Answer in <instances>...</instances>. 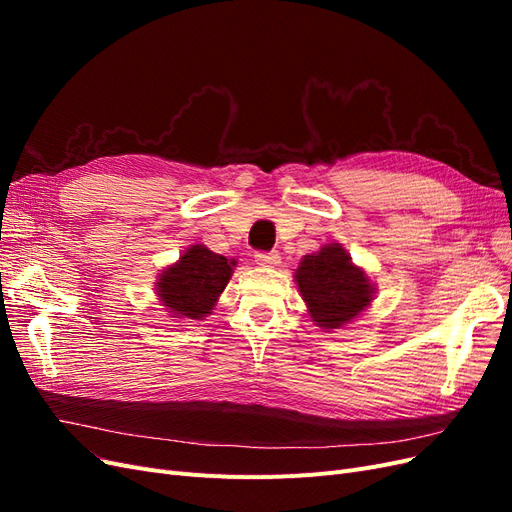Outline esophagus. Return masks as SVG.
I'll use <instances>...</instances> for the list:
<instances>
[{"mask_svg":"<svg viewBox=\"0 0 512 512\" xmlns=\"http://www.w3.org/2000/svg\"><path fill=\"white\" fill-rule=\"evenodd\" d=\"M254 258H256L258 265H262V267H277V265H280V260H282L277 252H256Z\"/></svg>","mask_w":512,"mask_h":512,"instance_id":"34e87169","label":"esophagus"}]
</instances>
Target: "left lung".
Wrapping results in <instances>:
<instances>
[{"mask_svg":"<svg viewBox=\"0 0 512 512\" xmlns=\"http://www.w3.org/2000/svg\"><path fill=\"white\" fill-rule=\"evenodd\" d=\"M294 277L318 327H342L374 297L367 275L352 265L342 245H324L318 254L305 256Z\"/></svg>","mask_w":512,"mask_h":512,"instance_id":"obj_1","label":"left lung"}]
</instances>
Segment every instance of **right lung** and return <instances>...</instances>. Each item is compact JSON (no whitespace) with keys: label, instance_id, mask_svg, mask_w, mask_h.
<instances>
[{"label":"right lung","instance_id":"obj_1","mask_svg":"<svg viewBox=\"0 0 512 512\" xmlns=\"http://www.w3.org/2000/svg\"><path fill=\"white\" fill-rule=\"evenodd\" d=\"M232 267L235 260L215 254L205 245H192L177 265L162 271L158 282L160 299L170 312L200 320L211 312L226 288Z\"/></svg>","mask_w":512,"mask_h":512}]
</instances>
